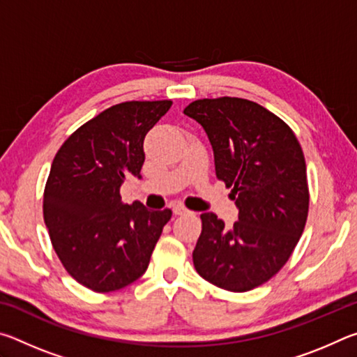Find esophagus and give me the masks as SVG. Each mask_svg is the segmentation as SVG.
<instances>
[{
    "instance_id": "1",
    "label": "esophagus",
    "mask_w": 357,
    "mask_h": 357,
    "mask_svg": "<svg viewBox=\"0 0 357 357\" xmlns=\"http://www.w3.org/2000/svg\"><path fill=\"white\" fill-rule=\"evenodd\" d=\"M173 213L176 214V215H184V214H192V211L184 208L183 204H174V206H173Z\"/></svg>"
}]
</instances>
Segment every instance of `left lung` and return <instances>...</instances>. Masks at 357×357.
<instances>
[{
  "mask_svg": "<svg viewBox=\"0 0 357 357\" xmlns=\"http://www.w3.org/2000/svg\"><path fill=\"white\" fill-rule=\"evenodd\" d=\"M206 132L215 176L231 187L239 211L231 228L214 213L203 229L193 266L213 285L243 293L275 275L304 231L309 187L304 153L293 130L255 102L200 99L184 108Z\"/></svg>",
  "mask_w": 357,
  "mask_h": 357,
  "instance_id": "8db88e82",
  "label": "left lung"
}]
</instances>
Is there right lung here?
Here are the masks:
<instances>
[{
  "instance_id": "1",
  "label": "right lung",
  "mask_w": 357,
  "mask_h": 357,
  "mask_svg": "<svg viewBox=\"0 0 357 357\" xmlns=\"http://www.w3.org/2000/svg\"><path fill=\"white\" fill-rule=\"evenodd\" d=\"M172 100L113 105L77 129L53 159L44 220L66 271L93 291L130 285L148 269L172 211L126 204V178L142 179L143 142Z\"/></svg>"
}]
</instances>
